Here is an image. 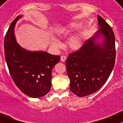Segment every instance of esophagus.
Returning <instances> with one entry per match:
<instances>
[{"label": "esophagus", "mask_w": 123, "mask_h": 123, "mask_svg": "<svg viewBox=\"0 0 123 123\" xmlns=\"http://www.w3.org/2000/svg\"><path fill=\"white\" fill-rule=\"evenodd\" d=\"M66 60V57L65 55H62L60 58V60L62 62H65Z\"/></svg>", "instance_id": "1"}]
</instances>
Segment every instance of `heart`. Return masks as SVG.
Listing matches in <instances>:
<instances>
[{
	"mask_svg": "<svg viewBox=\"0 0 123 123\" xmlns=\"http://www.w3.org/2000/svg\"><path fill=\"white\" fill-rule=\"evenodd\" d=\"M79 26V25L77 24V23H70V24L67 25L61 28L59 30L57 31V34L58 36H63L67 34L72 32L74 31L76 29H77ZM84 42V37L82 34H80L77 36H74L72 37L69 42V45L70 48L72 49L77 50L79 48L81 47ZM51 44L54 47L57 48L60 46L61 44L60 43L59 41L57 40L55 38H52L51 40Z\"/></svg>",
	"mask_w": 123,
	"mask_h": 123,
	"instance_id": "obj_1",
	"label": "heart"
}]
</instances>
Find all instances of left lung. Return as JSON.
<instances>
[{
    "mask_svg": "<svg viewBox=\"0 0 123 123\" xmlns=\"http://www.w3.org/2000/svg\"><path fill=\"white\" fill-rule=\"evenodd\" d=\"M97 17L100 29L80 49L69 54L66 60L70 90L80 97L98 91L115 65L116 49L113 30L101 16ZM101 37L104 40L100 43L98 40Z\"/></svg>",
    "mask_w": 123,
    "mask_h": 123,
    "instance_id": "left-lung-1",
    "label": "left lung"
}]
</instances>
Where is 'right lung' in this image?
<instances>
[{"instance_id":"right-lung-1","label":"right lung","mask_w":123,"mask_h":123,"mask_svg":"<svg viewBox=\"0 0 123 123\" xmlns=\"http://www.w3.org/2000/svg\"><path fill=\"white\" fill-rule=\"evenodd\" d=\"M22 16L10 25L4 38L6 62L14 82L23 93L32 98L43 97L51 87L52 71L60 56L45 51H29L16 42L14 27Z\"/></svg>"}]
</instances>
